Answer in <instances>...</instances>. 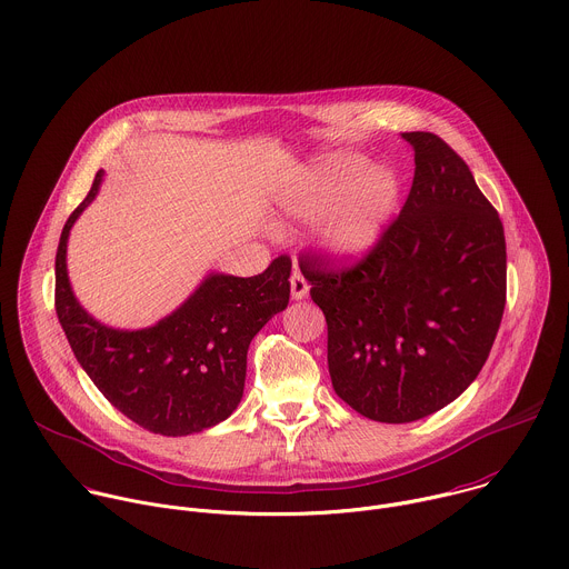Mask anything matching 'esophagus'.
<instances>
[{"label": "esophagus", "mask_w": 569, "mask_h": 569, "mask_svg": "<svg viewBox=\"0 0 569 569\" xmlns=\"http://www.w3.org/2000/svg\"><path fill=\"white\" fill-rule=\"evenodd\" d=\"M291 298L293 300H302V298H307V293H309V282L305 280V276H302V271L298 269V267H293V273H291Z\"/></svg>", "instance_id": "esophagus-1"}]
</instances>
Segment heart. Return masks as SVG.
Listing matches in <instances>:
<instances>
[{"instance_id": "b5f03b06", "label": "heart", "mask_w": 569, "mask_h": 569, "mask_svg": "<svg viewBox=\"0 0 569 569\" xmlns=\"http://www.w3.org/2000/svg\"><path fill=\"white\" fill-rule=\"evenodd\" d=\"M400 200L398 178L356 153H338L307 171L278 209L296 222L322 221V242L340 260L365 258L382 238Z\"/></svg>"}]
</instances>
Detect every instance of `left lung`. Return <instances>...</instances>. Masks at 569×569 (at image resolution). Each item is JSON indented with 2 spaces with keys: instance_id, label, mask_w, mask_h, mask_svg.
<instances>
[{
  "instance_id": "left-lung-1",
  "label": "left lung",
  "mask_w": 569,
  "mask_h": 569,
  "mask_svg": "<svg viewBox=\"0 0 569 569\" xmlns=\"http://www.w3.org/2000/svg\"><path fill=\"white\" fill-rule=\"evenodd\" d=\"M413 182L400 216L353 267L300 256L327 320L336 393L378 422L420 420L482 369L507 291L502 222L462 158L438 136L402 133Z\"/></svg>"
}]
</instances>
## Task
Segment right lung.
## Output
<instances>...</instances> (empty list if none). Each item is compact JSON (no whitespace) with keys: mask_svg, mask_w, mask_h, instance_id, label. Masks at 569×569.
Segmentation results:
<instances>
[{"mask_svg":"<svg viewBox=\"0 0 569 569\" xmlns=\"http://www.w3.org/2000/svg\"><path fill=\"white\" fill-rule=\"evenodd\" d=\"M98 171L67 220L56 256V311L69 345L104 398L140 427L189 436L227 420L244 391L253 336L289 305L291 260L276 258L253 278L209 273L153 327L127 331L98 322L78 302L67 271L69 233L100 191Z\"/></svg>","mask_w":569,"mask_h":569,"instance_id":"obj_1","label":"right lung"}]
</instances>
